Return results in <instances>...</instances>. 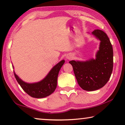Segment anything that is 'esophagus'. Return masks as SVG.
<instances>
[{"instance_id":"obj_1","label":"esophagus","mask_w":125,"mask_h":125,"mask_svg":"<svg viewBox=\"0 0 125 125\" xmlns=\"http://www.w3.org/2000/svg\"><path fill=\"white\" fill-rule=\"evenodd\" d=\"M66 58H67V60H71V59H72V58H73V56H72V54H68Z\"/></svg>"}]
</instances>
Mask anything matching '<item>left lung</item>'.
I'll list each match as a JSON object with an SVG mask.
<instances>
[{
  "label": "left lung",
  "mask_w": 125,
  "mask_h": 125,
  "mask_svg": "<svg viewBox=\"0 0 125 125\" xmlns=\"http://www.w3.org/2000/svg\"><path fill=\"white\" fill-rule=\"evenodd\" d=\"M92 35L100 41L95 59L69 62L72 65L78 84L86 91L103 88L109 81L113 69V49L108 36L98 29L93 31Z\"/></svg>",
  "instance_id": "8db88e82"
}]
</instances>
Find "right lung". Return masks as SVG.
<instances>
[{"label": "right lung", "mask_w": 125, "mask_h": 125, "mask_svg": "<svg viewBox=\"0 0 125 125\" xmlns=\"http://www.w3.org/2000/svg\"><path fill=\"white\" fill-rule=\"evenodd\" d=\"M64 62V60L60 61L52 68L44 79L37 83H26L21 79L15 72L14 75L21 87L30 96L35 98H45L53 93L56 89L59 72ZM12 68H14L13 66Z\"/></svg>", "instance_id": "1"}]
</instances>
